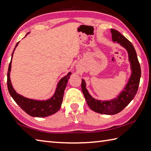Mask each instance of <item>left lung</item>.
<instances>
[{
	"label": "left lung",
	"mask_w": 151,
	"mask_h": 151,
	"mask_svg": "<svg viewBox=\"0 0 151 151\" xmlns=\"http://www.w3.org/2000/svg\"><path fill=\"white\" fill-rule=\"evenodd\" d=\"M111 33L113 41L118 42L126 48L129 54V60L131 62L132 73L124 91L117 98L112 101H101L95 100L88 93L85 87V81L83 79L81 80L82 92L83 93L88 106L95 112L104 114H116L121 112L129 104L137 94L141 73L137 53L132 42L124 35H122L118 30L112 29Z\"/></svg>",
	"instance_id": "obj_1"
}]
</instances>
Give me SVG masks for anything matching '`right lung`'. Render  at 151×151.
<instances>
[{
	"label": "right lung",
	"mask_w": 151,
	"mask_h": 151,
	"mask_svg": "<svg viewBox=\"0 0 151 151\" xmlns=\"http://www.w3.org/2000/svg\"><path fill=\"white\" fill-rule=\"evenodd\" d=\"M18 43L19 42L16 44V47H17V45H18ZM15 49H14V51L15 50ZM13 53L12 55V59ZM12 59H11V61L10 62L8 70L7 86L10 95L13 98L14 101L20 106V108L23 110L25 111V112L28 114L29 116H33V117L43 118L46 117V116H49L54 114L55 113L57 112L61 107L64 90L67 85L68 80L70 78L71 72L68 73L66 76H65L64 78L60 79V81H59V83L58 84V86L57 88H56L55 95H53L52 98L45 101L32 100V99L25 98L20 95H18V94L15 91V90L14 89L13 87L12 86V83H11L10 79V72L11 70Z\"/></svg>",
	"instance_id": "right-lung-1"
}]
</instances>
